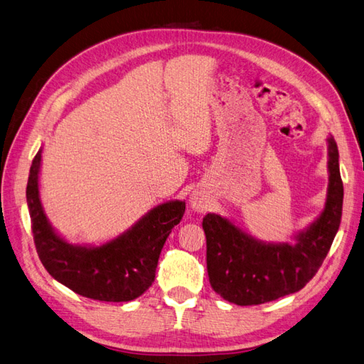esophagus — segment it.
<instances>
[{
    "label": "esophagus",
    "mask_w": 364,
    "mask_h": 364,
    "mask_svg": "<svg viewBox=\"0 0 364 364\" xmlns=\"http://www.w3.org/2000/svg\"><path fill=\"white\" fill-rule=\"evenodd\" d=\"M191 204H192V209H195L197 212H204L208 210L209 206V201L206 198V195L203 193H193L192 198H191Z\"/></svg>",
    "instance_id": "1"
}]
</instances>
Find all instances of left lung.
<instances>
[{"instance_id": "1", "label": "left lung", "mask_w": 364, "mask_h": 364, "mask_svg": "<svg viewBox=\"0 0 364 364\" xmlns=\"http://www.w3.org/2000/svg\"><path fill=\"white\" fill-rule=\"evenodd\" d=\"M329 189L320 218L296 235L294 245H266L241 232L226 218L208 213V275L213 291L238 306L263 304L298 292L318 272L340 228L343 181L338 147L329 138Z\"/></svg>"}]
</instances>
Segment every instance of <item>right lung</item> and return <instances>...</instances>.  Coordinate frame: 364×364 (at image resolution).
Here are the masks:
<instances>
[{"label": "right lung", "instance_id": "obj_1", "mask_svg": "<svg viewBox=\"0 0 364 364\" xmlns=\"http://www.w3.org/2000/svg\"><path fill=\"white\" fill-rule=\"evenodd\" d=\"M41 149L35 155L26 197L32 234L43 266L73 292L98 301H130L152 286L161 249L183 218L184 201L154 208L126 234L100 247L70 246L46 218L38 197Z\"/></svg>", "mask_w": 364, "mask_h": 364}]
</instances>
